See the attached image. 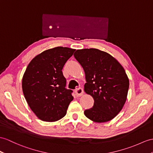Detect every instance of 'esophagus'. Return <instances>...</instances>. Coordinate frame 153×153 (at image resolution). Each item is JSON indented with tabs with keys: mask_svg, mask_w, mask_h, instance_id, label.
<instances>
[{
	"mask_svg": "<svg viewBox=\"0 0 153 153\" xmlns=\"http://www.w3.org/2000/svg\"><path fill=\"white\" fill-rule=\"evenodd\" d=\"M74 92H75V94L77 96L80 97L83 95L84 94V91H83V89L81 88H79L76 89L75 90H74Z\"/></svg>",
	"mask_w": 153,
	"mask_h": 153,
	"instance_id": "obj_1",
	"label": "esophagus"
}]
</instances>
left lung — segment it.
I'll use <instances>...</instances> for the list:
<instances>
[{
	"mask_svg": "<svg viewBox=\"0 0 153 153\" xmlns=\"http://www.w3.org/2000/svg\"><path fill=\"white\" fill-rule=\"evenodd\" d=\"M74 56L84 70V91L94 99L84 115L96 123L111 120L127 97L129 80L124 68L112 56L97 48L76 50Z\"/></svg>",
	"mask_w": 153,
	"mask_h": 153,
	"instance_id": "obj_1",
	"label": "left lung"
}]
</instances>
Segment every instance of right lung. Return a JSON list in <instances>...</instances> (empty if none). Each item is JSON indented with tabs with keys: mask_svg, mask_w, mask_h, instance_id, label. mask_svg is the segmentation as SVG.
<instances>
[{
	"mask_svg": "<svg viewBox=\"0 0 153 153\" xmlns=\"http://www.w3.org/2000/svg\"><path fill=\"white\" fill-rule=\"evenodd\" d=\"M75 49L57 47L43 51L29 63L22 88L30 109L39 120L54 122L64 117L73 97L65 88L62 69Z\"/></svg>",
	"mask_w": 153,
	"mask_h": 153,
	"instance_id": "obj_1",
	"label": "right lung"
}]
</instances>
